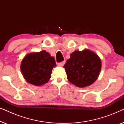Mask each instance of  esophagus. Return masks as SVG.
Returning <instances> with one entry per match:
<instances>
[{
	"instance_id": "esophagus-1",
	"label": "esophagus",
	"mask_w": 124,
	"mask_h": 124,
	"mask_svg": "<svg viewBox=\"0 0 124 124\" xmlns=\"http://www.w3.org/2000/svg\"><path fill=\"white\" fill-rule=\"evenodd\" d=\"M65 63V61H64V62H60L59 63V65H60V66H63L64 65V64Z\"/></svg>"
}]
</instances>
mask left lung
Returning a JSON list of instances; mask_svg holds the SVG:
<instances>
[{
    "label": "left lung",
    "mask_w": 124,
    "mask_h": 124,
    "mask_svg": "<svg viewBox=\"0 0 124 124\" xmlns=\"http://www.w3.org/2000/svg\"><path fill=\"white\" fill-rule=\"evenodd\" d=\"M101 64L97 54L85 49L72 52L64 68L69 82L78 87H84L91 85L97 79Z\"/></svg>",
    "instance_id": "8db88e82"
}]
</instances>
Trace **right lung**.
Instances as JSON below:
<instances>
[{
  "mask_svg": "<svg viewBox=\"0 0 124 124\" xmlns=\"http://www.w3.org/2000/svg\"><path fill=\"white\" fill-rule=\"evenodd\" d=\"M56 65L54 57L43 50L27 54L21 62V70L27 82L38 86L48 82Z\"/></svg>",
  "mask_w": 124,
  "mask_h": 124,
  "instance_id": "add662e5",
  "label": "right lung"
}]
</instances>
